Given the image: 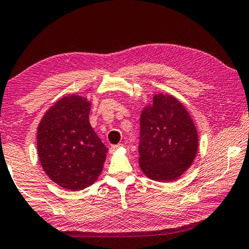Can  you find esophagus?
Masks as SVG:
<instances>
[{
    "label": "esophagus",
    "instance_id": "esophagus-1",
    "mask_svg": "<svg viewBox=\"0 0 249 249\" xmlns=\"http://www.w3.org/2000/svg\"><path fill=\"white\" fill-rule=\"evenodd\" d=\"M122 146H123V145H122V144H117V145H112V146H110V152H114V151H116V149H117V148H121V147H122Z\"/></svg>",
    "mask_w": 249,
    "mask_h": 249
}]
</instances>
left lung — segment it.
I'll return each instance as SVG.
<instances>
[{"label": "left lung", "instance_id": "left-lung-1", "mask_svg": "<svg viewBox=\"0 0 249 249\" xmlns=\"http://www.w3.org/2000/svg\"><path fill=\"white\" fill-rule=\"evenodd\" d=\"M198 136L186 108L175 97L159 94L141 114L140 166L157 181H171L194 160Z\"/></svg>", "mask_w": 249, "mask_h": 249}]
</instances>
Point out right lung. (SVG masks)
I'll return each instance as SVG.
<instances>
[{
  "mask_svg": "<svg viewBox=\"0 0 249 249\" xmlns=\"http://www.w3.org/2000/svg\"><path fill=\"white\" fill-rule=\"evenodd\" d=\"M89 109L86 98L65 96L47 110L37 128L43 169L54 183L71 191L95 183L108 151L89 124Z\"/></svg>",
  "mask_w": 249,
  "mask_h": 249,
  "instance_id": "1",
  "label": "right lung"
}]
</instances>
